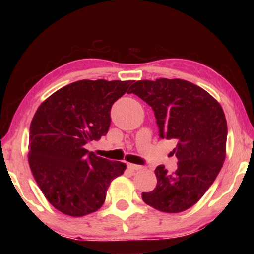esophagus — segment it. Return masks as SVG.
Listing matches in <instances>:
<instances>
[{
    "label": "esophagus",
    "mask_w": 254,
    "mask_h": 254,
    "mask_svg": "<svg viewBox=\"0 0 254 254\" xmlns=\"http://www.w3.org/2000/svg\"><path fill=\"white\" fill-rule=\"evenodd\" d=\"M127 168L130 170H140L142 169V166L134 165V163H127Z\"/></svg>",
    "instance_id": "1"
}]
</instances>
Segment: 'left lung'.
I'll list each match as a JSON object with an SVG mask.
<instances>
[{
  "mask_svg": "<svg viewBox=\"0 0 254 254\" xmlns=\"http://www.w3.org/2000/svg\"><path fill=\"white\" fill-rule=\"evenodd\" d=\"M135 94L152 107L161 139L175 140L177 170L158 166L157 186L142 199L160 212L180 213L198 201L225 160L227 124L222 106L199 86L183 79L137 80Z\"/></svg>",
  "mask_w": 254,
  "mask_h": 254,
  "instance_id": "1",
  "label": "left lung"
}]
</instances>
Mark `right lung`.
Returning a JSON list of instances; mask_svg holds the SVG:
<instances>
[{
    "label": "right lung",
    "mask_w": 254,
    "mask_h": 254,
    "mask_svg": "<svg viewBox=\"0 0 254 254\" xmlns=\"http://www.w3.org/2000/svg\"><path fill=\"white\" fill-rule=\"evenodd\" d=\"M132 80H78L58 89L37 110L30 126L29 165L38 186L56 209L80 217L104 203L121 161L85 149L106 135L111 109Z\"/></svg>",
    "instance_id": "1"
}]
</instances>
